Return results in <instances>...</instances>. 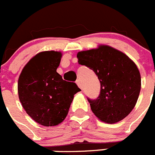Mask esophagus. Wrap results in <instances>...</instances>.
I'll list each match as a JSON object with an SVG mask.
<instances>
[{"label": "esophagus", "mask_w": 155, "mask_h": 155, "mask_svg": "<svg viewBox=\"0 0 155 155\" xmlns=\"http://www.w3.org/2000/svg\"><path fill=\"white\" fill-rule=\"evenodd\" d=\"M76 84H78V86L81 89H82V84H81V82L80 79H78V80L76 81Z\"/></svg>", "instance_id": "34e87169"}]
</instances>
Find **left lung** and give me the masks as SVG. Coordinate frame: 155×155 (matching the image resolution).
Instances as JSON below:
<instances>
[{"label": "left lung", "mask_w": 155, "mask_h": 155, "mask_svg": "<svg viewBox=\"0 0 155 155\" xmlns=\"http://www.w3.org/2000/svg\"><path fill=\"white\" fill-rule=\"evenodd\" d=\"M78 63L93 70L101 83L96 100L88 98L91 109L100 120L114 124L131 112L141 87L137 65L125 54L108 45L80 51Z\"/></svg>", "instance_id": "8db88e82"}]
</instances>
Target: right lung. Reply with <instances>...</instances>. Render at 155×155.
Segmentation results:
<instances>
[{
  "instance_id": "right-lung-1",
  "label": "right lung",
  "mask_w": 155,
  "mask_h": 155,
  "mask_svg": "<svg viewBox=\"0 0 155 155\" xmlns=\"http://www.w3.org/2000/svg\"><path fill=\"white\" fill-rule=\"evenodd\" d=\"M62 54L48 51L37 54L20 74L18 97L28 115L41 125L56 126L65 119L80 88L64 81L57 72Z\"/></svg>"
}]
</instances>
